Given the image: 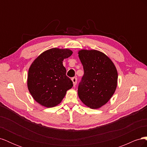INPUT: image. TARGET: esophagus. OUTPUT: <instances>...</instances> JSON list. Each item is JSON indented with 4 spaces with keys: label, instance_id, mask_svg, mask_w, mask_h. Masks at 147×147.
<instances>
[{
    "label": "esophagus",
    "instance_id": "obj_1",
    "mask_svg": "<svg viewBox=\"0 0 147 147\" xmlns=\"http://www.w3.org/2000/svg\"><path fill=\"white\" fill-rule=\"evenodd\" d=\"M72 81L73 82V84H74V86H75V85H76L77 84V77H74L72 78Z\"/></svg>",
    "mask_w": 147,
    "mask_h": 147
}]
</instances>
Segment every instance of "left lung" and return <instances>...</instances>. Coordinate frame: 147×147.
I'll list each match as a JSON object with an SVG mask.
<instances>
[{
    "label": "left lung",
    "instance_id": "left-lung-1",
    "mask_svg": "<svg viewBox=\"0 0 147 147\" xmlns=\"http://www.w3.org/2000/svg\"><path fill=\"white\" fill-rule=\"evenodd\" d=\"M79 58L84 75L78 87V94L83 103L92 109L105 105L116 90L118 72L108 56L97 50H82Z\"/></svg>",
    "mask_w": 147,
    "mask_h": 147
}]
</instances>
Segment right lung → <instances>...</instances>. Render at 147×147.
Returning a JSON list of instances; mask_svg holds the SVG:
<instances>
[{
	"label": "right lung",
	"mask_w": 147,
	"mask_h": 147,
	"mask_svg": "<svg viewBox=\"0 0 147 147\" xmlns=\"http://www.w3.org/2000/svg\"><path fill=\"white\" fill-rule=\"evenodd\" d=\"M72 54L69 49L51 48L42 53L31 64L28 87L34 100L46 107L60 104L73 82L66 75L63 64Z\"/></svg>",
	"instance_id": "1"
}]
</instances>
